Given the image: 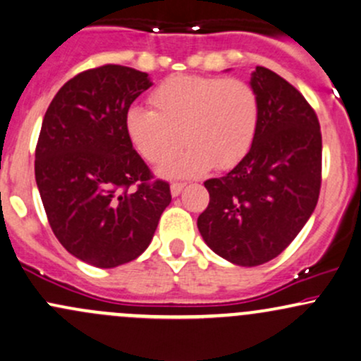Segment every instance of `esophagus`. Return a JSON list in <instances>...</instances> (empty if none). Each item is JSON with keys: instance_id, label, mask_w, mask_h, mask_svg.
I'll return each mask as SVG.
<instances>
[{"instance_id": "1", "label": "esophagus", "mask_w": 361, "mask_h": 361, "mask_svg": "<svg viewBox=\"0 0 361 361\" xmlns=\"http://www.w3.org/2000/svg\"><path fill=\"white\" fill-rule=\"evenodd\" d=\"M185 188V183H178V181H175V183H171V195L173 197H178L181 192H183Z\"/></svg>"}]
</instances>
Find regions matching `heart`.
<instances>
[{
    "mask_svg": "<svg viewBox=\"0 0 361 361\" xmlns=\"http://www.w3.org/2000/svg\"><path fill=\"white\" fill-rule=\"evenodd\" d=\"M151 110L134 106L126 115L132 146L152 164H164L188 146L164 176H198L234 168L255 142L259 100L250 82L239 78L171 76L149 94Z\"/></svg>",
    "mask_w": 361,
    "mask_h": 361,
    "instance_id": "b5f03b06",
    "label": "heart"
}]
</instances>
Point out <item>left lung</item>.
<instances>
[{
	"label": "left lung",
	"instance_id": "obj_1",
	"mask_svg": "<svg viewBox=\"0 0 361 361\" xmlns=\"http://www.w3.org/2000/svg\"><path fill=\"white\" fill-rule=\"evenodd\" d=\"M251 86L255 142L226 176L205 181L210 202L197 221L207 246L239 267L267 263L297 238L317 205L322 169L321 127L300 91L261 66Z\"/></svg>",
	"mask_w": 361,
	"mask_h": 361
}]
</instances>
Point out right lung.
Masks as SVG:
<instances>
[{"mask_svg": "<svg viewBox=\"0 0 361 361\" xmlns=\"http://www.w3.org/2000/svg\"><path fill=\"white\" fill-rule=\"evenodd\" d=\"M152 82L118 64L88 69L49 105L35 147V181L52 233L73 256L115 268L142 255L171 202L126 132L132 102Z\"/></svg>", "mask_w": 361, "mask_h": 361, "instance_id": "right-lung-1", "label": "right lung"}]
</instances>
